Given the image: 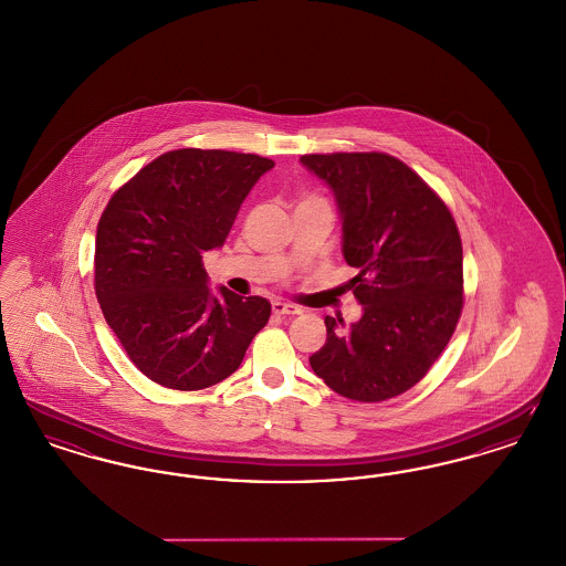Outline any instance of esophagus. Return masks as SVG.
<instances>
[{
    "mask_svg": "<svg viewBox=\"0 0 566 566\" xmlns=\"http://www.w3.org/2000/svg\"><path fill=\"white\" fill-rule=\"evenodd\" d=\"M271 310H273V314H277V316H295V314H301V310H298L296 305L284 303V301H273V303H271Z\"/></svg>",
    "mask_w": 566,
    "mask_h": 566,
    "instance_id": "esophagus-1",
    "label": "esophagus"
}]
</instances>
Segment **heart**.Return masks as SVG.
Returning <instances> with one entry per match:
<instances>
[{
    "label": "heart",
    "mask_w": 566,
    "mask_h": 566,
    "mask_svg": "<svg viewBox=\"0 0 566 566\" xmlns=\"http://www.w3.org/2000/svg\"><path fill=\"white\" fill-rule=\"evenodd\" d=\"M307 199H318V197H307ZM305 201V199H303Z\"/></svg>",
    "instance_id": "heart-1"
}]
</instances>
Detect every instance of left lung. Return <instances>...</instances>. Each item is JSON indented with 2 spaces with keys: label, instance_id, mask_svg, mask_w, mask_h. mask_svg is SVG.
<instances>
[{
  "label": "left lung",
  "instance_id": "obj_1",
  "mask_svg": "<svg viewBox=\"0 0 566 566\" xmlns=\"http://www.w3.org/2000/svg\"><path fill=\"white\" fill-rule=\"evenodd\" d=\"M335 192L344 256L358 273V323L326 316V344L310 356L337 395L379 403L429 374L462 314V242L443 199L386 153L303 155Z\"/></svg>",
  "mask_w": 566,
  "mask_h": 566
}]
</instances>
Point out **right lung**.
Instances as JSON below:
<instances>
[{
    "instance_id": "1",
    "label": "right lung",
    "mask_w": 566,
    "mask_h": 566,
    "mask_svg": "<svg viewBox=\"0 0 566 566\" xmlns=\"http://www.w3.org/2000/svg\"><path fill=\"white\" fill-rule=\"evenodd\" d=\"M275 163L180 148L109 197L95 238V295L135 367L171 390H203L242 365L268 324L263 296L210 295L203 252L222 245L245 195Z\"/></svg>"
}]
</instances>
